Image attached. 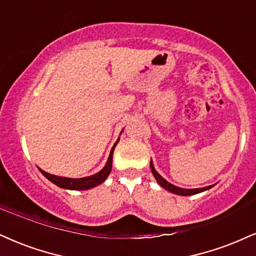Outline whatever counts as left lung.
Instances as JSON below:
<instances>
[{"label": "left lung", "instance_id": "8db88e82", "mask_svg": "<svg viewBox=\"0 0 256 256\" xmlns=\"http://www.w3.org/2000/svg\"><path fill=\"white\" fill-rule=\"evenodd\" d=\"M150 171H152L154 178H156V180L158 182V184L162 186V188H165V190L172 192V194H178V196L197 194H200V192H203V191L209 190V188H211L214 186V185L205 186V188H178V186L173 185V184H171V182H167L166 179H164L162 176L156 172V170L154 168V165H153L152 160H150Z\"/></svg>", "mask_w": 256, "mask_h": 256}]
</instances>
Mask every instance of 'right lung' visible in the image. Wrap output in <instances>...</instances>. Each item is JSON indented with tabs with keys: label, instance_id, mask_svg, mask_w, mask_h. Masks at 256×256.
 <instances>
[{
	"label": "right lung",
	"instance_id": "1",
	"mask_svg": "<svg viewBox=\"0 0 256 256\" xmlns=\"http://www.w3.org/2000/svg\"><path fill=\"white\" fill-rule=\"evenodd\" d=\"M118 141H120V138L116 140V142L114 144L112 150H110L108 160H106V164L104 165L103 168L100 170V172L94 173L92 176H83V178H66V176L50 174V173L42 171V170L39 168V167H38V168H39V171L42 173V174L45 176L50 182H52L53 184L59 186V188H66V190H80V191L89 190V188H92L94 186L102 184V182H106V179L108 178L110 172H112V167L114 150H115L116 144H118Z\"/></svg>",
	"mask_w": 256,
	"mask_h": 256
}]
</instances>
